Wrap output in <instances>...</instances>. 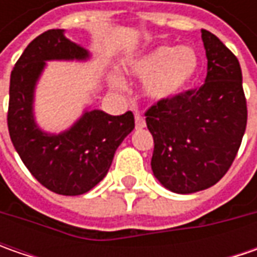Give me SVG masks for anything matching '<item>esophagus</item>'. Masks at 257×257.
Returning a JSON list of instances; mask_svg holds the SVG:
<instances>
[{
	"label": "esophagus",
	"instance_id": "esophagus-1",
	"mask_svg": "<svg viewBox=\"0 0 257 257\" xmlns=\"http://www.w3.org/2000/svg\"><path fill=\"white\" fill-rule=\"evenodd\" d=\"M136 128H143L146 127V120H144V117L140 113H136Z\"/></svg>",
	"mask_w": 257,
	"mask_h": 257
}]
</instances>
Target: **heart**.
<instances>
[{
  "mask_svg": "<svg viewBox=\"0 0 257 257\" xmlns=\"http://www.w3.org/2000/svg\"><path fill=\"white\" fill-rule=\"evenodd\" d=\"M199 55L192 47L160 45L146 53L128 67L137 78L146 80L144 94L154 101L170 100L182 94L199 71ZM114 87L120 88L121 81L114 77Z\"/></svg>",
  "mask_w": 257,
  "mask_h": 257,
  "instance_id": "heart-1",
  "label": "heart"
}]
</instances>
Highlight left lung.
Segmentation results:
<instances>
[{
	"label": "left lung",
	"mask_w": 257,
	"mask_h": 257,
	"mask_svg": "<svg viewBox=\"0 0 257 257\" xmlns=\"http://www.w3.org/2000/svg\"><path fill=\"white\" fill-rule=\"evenodd\" d=\"M207 75L200 88L157 101L146 111L153 136L152 170L179 194L212 187L230 169L247 123L242 70L236 55L202 30Z\"/></svg>",
	"instance_id": "8db88e82"
}]
</instances>
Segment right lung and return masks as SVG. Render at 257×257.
<instances>
[{
    "mask_svg": "<svg viewBox=\"0 0 257 257\" xmlns=\"http://www.w3.org/2000/svg\"><path fill=\"white\" fill-rule=\"evenodd\" d=\"M88 51L70 41L64 30H48L27 45L10 80L8 132L25 167L48 190L78 196L91 190L107 174L114 153L133 132L132 111L110 115L85 110L68 130L43 132L34 120V91L45 61L87 60Z\"/></svg>",
    "mask_w": 257,
    "mask_h": 257,
    "instance_id": "1",
    "label": "right lung"
}]
</instances>
